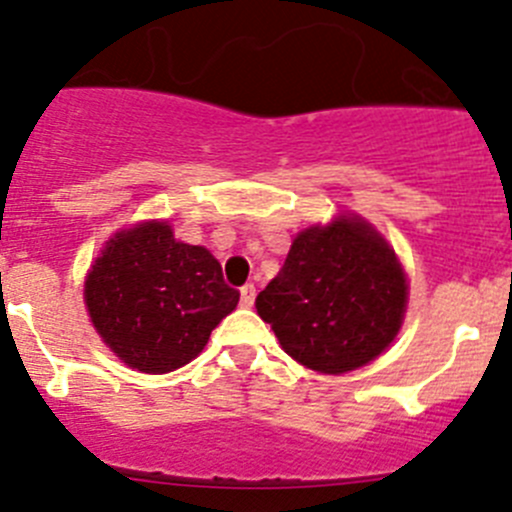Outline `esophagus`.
I'll list each match as a JSON object with an SVG mask.
<instances>
[{
    "label": "esophagus",
    "mask_w": 512,
    "mask_h": 512,
    "mask_svg": "<svg viewBox=\"0 0 512 512\" xmlns=\"http://www.w3.org/2000/svg\"><path fill=\"white\" fill-rule=\"evenodd\" d=\"M239 303H242L245 308H250L252 303H255V285L247 283V285H242V288H239Z\"/></svg>",
    "instance_id": "1"
}]
</instances>
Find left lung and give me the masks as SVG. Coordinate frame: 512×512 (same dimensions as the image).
Instances as JSON below:
<instances>
[{
    "label": "left lung",
    "mask_w": 512,
    "mask_h": 512,
    "mask_svg": "<svg viewBox=\"0 0 512 512\" xmlns=\"http://www.w3.org/2000/svg\"><path fill=\"white\" fill-rule=\"evenodd\" d=\"M408 283L393 247L357 214L293 239L255 308L303 367L342 375L380 357L398 336Z\"/></svg>",
    "instance_id": "obj_1"
}]
</instances>
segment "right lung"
<instances>
[{"mask_svg":"<svg viewBox=\"0 0 512 512\" xmlns=\"http://www.w3.org/2000/svg\"><path fill=\"white\" fill-rule=\"evenodd\" d=\"M84 301L124 365L163 375L199 357L239 293L206 247L178 242L168 222L153 219L109 239L86 275Z\"/></svg>","mask_w":512,"mask_h":512,"instance_id":"add662e5","label":"right lung"}]
</instances>
